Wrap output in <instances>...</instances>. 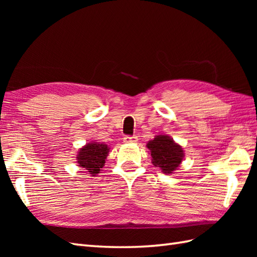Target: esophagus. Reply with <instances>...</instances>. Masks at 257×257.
<instances>
[{
    "label": "esophagus",
    "instance_id": "34e87169",
    "mask_svg": "<svg viewBox=\"0 0 257 257\" xmlns=\"http://www.w3.org/2000/svg\"><path fill=\"white\" fill-rule=\"evenodd\" d=\"M138 141L137 136H125L123 138V143L125 144H136Z\"/></svg>",
    "mask_w": 257,
    "mask_h": 257
}]
</instances>
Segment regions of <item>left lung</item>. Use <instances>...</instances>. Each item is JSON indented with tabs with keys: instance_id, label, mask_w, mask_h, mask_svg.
<instances>
[{
	"instance_id": "left-lung-1",
	"label": "left lung",
	"mask_w": 257,
	"mask_h": 257,
	"mask_svg": "<svg viewBox=\"0 0 257 257\" xmlns=\"http://www.w3.org/2000/svg\"><path fill=\"white\" fill-rule=\"evenodd\" d=\"M147 148L151 155L152 165L166 174L176 171L184 158L182 147L167 135L156 136L155 139L148 141Z\"/></svg>"
}]
</instances>
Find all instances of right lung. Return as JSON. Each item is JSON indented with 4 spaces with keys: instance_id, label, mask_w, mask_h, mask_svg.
<instances>
[{
    "instance_id": "right-lung-1",
    "label": "right lung",
    "mask_w": 257,
    "mask_h": 257,
    "mask_svg": "<svg viewBox=\"0 0 257 257\" xmlns=\"http://www.w3.org/2000/svg\"><path fill=\"white\" fill-rule=\"evenodd\" d=\"M109 149L110 148L105 144L94 143V141L88 143L78 151V166L86 170V172H89L92 177H95L105 166Z\"/></svg>"
}]
</instances>
